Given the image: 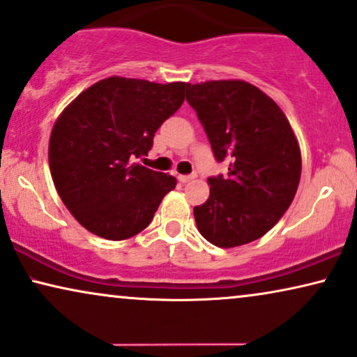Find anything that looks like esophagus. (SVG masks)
I'll return each mask as SVG.
<instances>
[{
	"instance_id": "34e87169",
	"label": "esophagus",
	"mask_w": 357,
	"mask_h": 357,
	"mask_svg": "<svg viewBox=\"0 0 357 357\" xmlns=\"http://www.w3.org/2000/svg\"><path fill=\"white\" fill-rule=\"evenodd\" d=\"M197 178V174H192V175H178V180L182 183H188V182H192V180H195Z\"/></svg>"
}]
</instances>
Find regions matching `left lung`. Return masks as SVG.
Here are the masks:
<instances>
[{
    "label": "left lung",
    "mask_w": 357,
    "mask_h": 357,
    "mask_svg": "<svg viewBox=\"0 0 357 357\" xmlns=\"http://www.w3.org/2000/svg\"><path fill=\"white\" fill-rule=\"evenodd\" d=\"M187 101L228 175L208 178L210 197L193 208L197 228L218 248L262 238L289 210L302 174V154L284 111L244 80L187 86Z\"/></svg>",
    "instance_id": "8db88e82"
}]
</instances>
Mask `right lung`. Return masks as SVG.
<instances>
[{"mask_svg":"<svg viewBox=\"0 0 357 357\" xmlns=\"http://www.w3.org/2000/svg\"><path fill=\"white\" fill-rule=\"evenodd\" d=\"M188 83L109 77L83 90L55 121L49 167L63 205L83 228L123 241L141 233L172 175L142 167L152 139L185 100Z\"/></svg>","mask_w":357,"mask_h":357,"instance_id":"add662e5","label":"right lung"}]
</instances>
